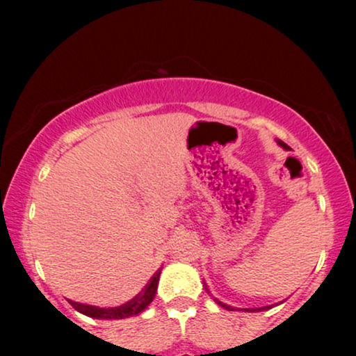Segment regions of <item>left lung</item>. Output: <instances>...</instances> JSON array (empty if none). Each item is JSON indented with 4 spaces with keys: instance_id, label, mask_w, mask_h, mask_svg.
Returning a JSON list of instances; mask_svg holds the SVG:
<instances>
[{
    "instance_id": "obj_1",
    "label": "left lung",
    "mask_w": 356,
    "mask_h": 356,
    "mask_svg": "<svg viewBox=\"0 0 356 356\" xmlns=\"http://www.w3.org/2000/svg\"><path fill=\"white\" fill-rule=\"evenodd\" d=\"M279 144L282 145V147H284V149H289V145H286L285 143H282V140H279ZM217 301V300H216ZM217 303L218 305H220L222 306V308H225V309H233V308H230V306H227V305H223V303H220V301H217ZM259 309H264V308H259ZM248 311H250V309H248Z\"/></svg>"
}]
</instances>
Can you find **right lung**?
<instances>
[{"instance_id":"1","label":"right lung","mask_w":356,"mask_h":356,"mask_svg":"<svg viewBox=\"0 0 356 356\" xmlns=\"http://www.w3.org/2000/svg\"><path fill=\"white\" fill-rule=\"evenodd\" d=\"M160 270L162 269L155 272L152 279L149 280V284L144 286L140 293L136 295L133 300L128 301V303L116 306V308H99V306L76 303V301H71V300H70V305L76 311H79V313L95 319H124V318H129V316H136L139 314L140 311L147 308V305L154 300L155 291H157V285H159Z\"/></svg>"}]
</instances>
